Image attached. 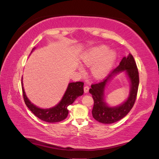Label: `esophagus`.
I'll return each instance as SVG.
<instances>
[{
    "mask_svg": "<svg viewBox=\"0 0 159 159\" xmlns=\"http://www.w3.org/2000/svg\"><path fill=\"white\" fill-rule=\"evenodd\" d=\"M89 87L88 86H85L84 87V92L85 93H87L89 92Z\"/></svg>",
    "mask_w": 159,
    "mask_h": 159,
    "instance_id": "obj_1",
    "label": "esophagus"
}]
</instances>
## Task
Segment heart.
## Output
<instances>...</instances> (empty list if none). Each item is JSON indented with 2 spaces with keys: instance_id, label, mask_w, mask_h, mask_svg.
I'll use <instances>...</instances> for the list:
<instances>
[{
  "instance_id": "heart-1",
  "label": "heart",
  "mask_w": 159,
  "mask_h": 159,
  "mask_svg": "<svg viewBox=\"0 0 159 159\" xmlns=\"http://www.w3.org/2000/svg\"><path fill=\"white\" fill-rule=\"evenodd\" d=\"M117 54L114 50H109L104 45L89 48L84 52L80 60L87 66H91V72L96 79L105 76L112 68L116 60ZM79 70L83 72V69L79 67Z\"/></svg>"
}]
</instances>
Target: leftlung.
<instances>
[{"label": "left lung", "instance_id": "8db88e82", "mask_svg": "<svg viewBox=\"0 0 159 159\" xmlns=\"http://www.w3.org/2000/svg\"><path fill=\"white\" fill-rule=\"evenodd\" d=\"M125 73L130 83V92L127 99L119 106L112 107L105 100L104 92L107 84L117 74ZM139 72L133 55L130 53L124 57L120 65L111 72L106 79L99 83L94 84L89 89L94 101L92 116L94 119L102 124H113L124 117L130 112L135 102L138 87H139Z\"/></svg>", "mask_w": 159, "mask_h": 159}]
</instances>
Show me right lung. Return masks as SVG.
I'll use <instances>...</instances> for the list:
<instances>
[{"label": "right lung", "instance_id": "right-lung-1", "mask_svg": "<svg viewBox=\"0 0 159 159\" xmlns=\"http://www.w3.org/2000/svg\"><path fill=\"white\" fill-rule=\"evenodd\" d=\"M35 49V48H33L31 53H32ZM83 85L84 83L83 82L70 83L67 85L65 93L58 104L48 109H42L32 103L26 96L23 87L22 77V93L26 105L36 117L39 118L40 120L50 123L59 122L66 119L69 112L67 110V107L72 104L78 97L83 95L84 93Z\"/></svg>", "mask_w": 159, "mask_h": 159}]
</instances>
